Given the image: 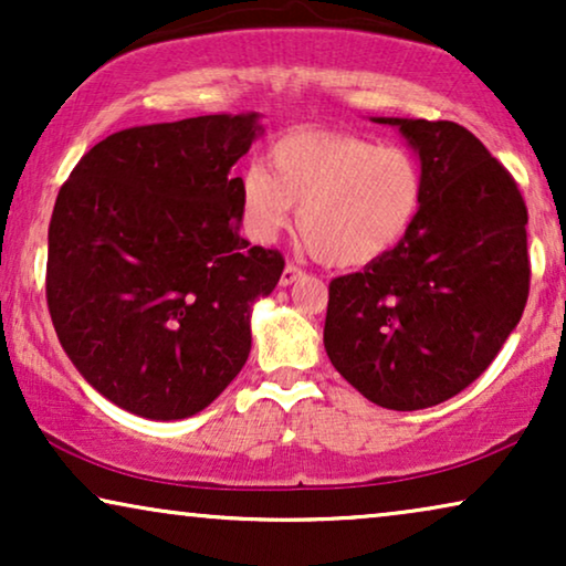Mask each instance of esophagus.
Wrapping results in <instances>:
<instances>
[{"instance_id":"34e87169","label":"esophagus","mask_w":566,"mask_h":566,"mask_svg":"<svg viewBox=\"0 0 566 566\" xmlns=\"http://www.w3.org/2000/svg\"><path fill=\"white\" fill-rule=\"evenodd\" d=\"M301 275H304V270H301L298 265H293V262H289V265H285V268H283V275H281V285H291V283H296Z\"/></svg>"}]
</instances>
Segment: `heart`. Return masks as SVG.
Wrapping results in <instances>:
<instances>
[{
  "label": "heart",
  "instance_id": "obj_1",
  "mask_svg": "<svg viewBox=\"0 0 566 566\" xmlns=\"http://www.w3.org/2000/svg\"><path fill=\"white\" fill-rule=\"evenodd\" d=\"M242 229L270 244L291 227L329 268H363L405 242L424 203L420 159L405 146L332 130H293L268 151V169L237 177Z\"/></svg>",
  "mask_w": 566,
  "mask_h": 566
}]
</instances>
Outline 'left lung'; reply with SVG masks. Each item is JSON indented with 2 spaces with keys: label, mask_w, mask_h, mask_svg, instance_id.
I'll return each instance as SVG.
<instances>
[{
  "label": "left lung",
  "mask_w": 566,
  "mask_h": 566,
  "mask_svg": "<svg viewBox=\"0 0 566 566\" xmlns=\"http://www.w3.org/2000/svg\"><path fill=\"white\" fill-rule=\"evenodd\" d=\"M420 157L424 203L405 242L329 283L324 347L378 407L412 412L490 368L531 289L528 208L513 175L459 123L374 118Z\"/></svg>",
  "instance_id": "8db88e82"
}]
</instances>
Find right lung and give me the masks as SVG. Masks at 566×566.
I'll use <instances>...</instances> for the list:
<instances>
[{"instance_id":"add662e5","label":"right lung","mask_w":566,"mask_h":566,"mask_svg":"<svg viewBox=\"0 0 566 566\" xmlns=\"http://www.w3.org/2000/svg\"><path fill=\"white\" fill-rule=\"evenodd\" d=\"M258 113L136 126L92 146L61 185L45 298L90 386L149 420L206 409L242 370L250 314L283 254L239 234L231 167Z\"/></svg>"}]
</instances>
